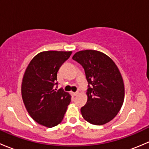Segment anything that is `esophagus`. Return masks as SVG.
Here are the masks:
<instances>
[{
    "label": "esophagus",
    "mask_w": 149,
    "mask_h": 149,
    "mask_svg": "<svg viewBox=\"0 0 149 149\" xmlns=\"http://www.w3.org/2000/svg\"><path fill=\"white\" fill-rule=\"evenodd\" d=\"M78 94H79L78 92H72V94H73V96H76Z\"/></svg>",
    "instance_id": "esophagus-1"
}]
</instances>
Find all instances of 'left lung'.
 I'll return each instance as SVG.
<instances>
[{"label":"left lung","mask_w":149,"mask_h":149,"mask_svg":"<svg viewBox=\"0 0 149 149\" xmlns=\"http://www.w3.org/2000/svg\"><path fill=\"white\" fill-rule=\"evenodd\" d=\"M73 60L84 68L88 82V100L81 112L84 119L96 125L112 120L119 112L125 88L119 69L110 58L91 49L76 52Z\"/></svg>","instance_id":"8db88e82"}]
</instances>
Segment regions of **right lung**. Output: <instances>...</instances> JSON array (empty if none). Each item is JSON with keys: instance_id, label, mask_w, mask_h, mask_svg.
<instances>
[{"instance_id": "right-lung-1", "label": "right lung", "mask_w": 149, "mask_h": 149, "mask_svg": "<svg viewBox=\"0 0 149 149\" xmlns=\"http://www.w3.org/2000/svg\"><path fill=\"white\" fill-rule=\"evenodd\" d=\"M72 52L45 51L36 55L27 66L22 84V96L30 116L39 124L52 127L61 123L70 95L57 90V73Z\"/></svg>"}]
</instances>
